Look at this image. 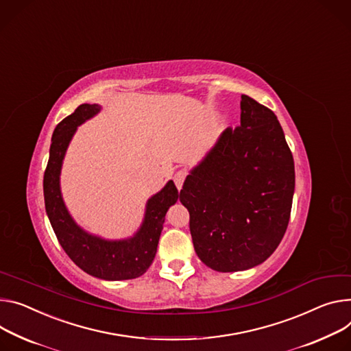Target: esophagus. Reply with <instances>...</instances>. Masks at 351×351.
<instances>
[{"label":"esophagus","mask_w":351,"mask_h":351,"mask_svg":"<svg viewBox=\"0 0 351 351\" xmlns=\"http://www.w3.org/2000/svg\"><path fill=\"white\" fill-rule=\"evenodd\" d=\"M186 176H187V172H186L184 169H179V171L173 175V180H175V184H176L178 189H182V184H183Z\"/></svg>","instance_id":"esophagus-1"}]
</instances>
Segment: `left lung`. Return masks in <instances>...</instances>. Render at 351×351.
<instances>
[{
    "label": "left lung",
    "instance_id": "left-lung-1",
    "mask_svg": "<svg viewBox=\"0 0 351 351\" xmlns=\"http://www.w3.org/2000/svg\"><path fill=\"white\" fill-rule=\"evenodd\" d=\"M294 186L293 154L276 114L242 95L241 124L222 133L180 190L200 261L226 273L265 262L289 226Z\"/></svg>",
    "mask_w": 351,
    "mask_h": 351
}]
</instances>
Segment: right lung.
<instances>
[{"instance_id": "1", "label": "right lung", "mask_w": 351, "mask_h": 351, "mask_svg": "<svg viewBox=\"0 0 351 351\" xmlns=\"http://www.w3.org/2000/svg\"><path fill=\"white\" fill-rule=\"evenodd\" d=\"M98 105L84 104L61 120L54 129L49 162L43 176L45 206L54 234L69 258L84 271L104 280H129L140 277L151 266L165 214L179 195L172 180L147 203L140 231L125 241H105L86 234L69 214L60 192V171L66 149L77 127L99 112Z\"/></svg>"}]
</instances>
